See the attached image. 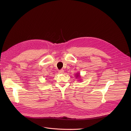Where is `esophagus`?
I'll return each instance as SVG.
<instances>
[{
  "label": "esophagus",
  "instance_id": "obj_1",
  "mask_svg": "<svg viewBox=\"0 0 131 131\" xmlns=\"http://www.w3.org/2000/svg\"><path fill=\"white\" fill-rule=\"evenodd\" d=\"M58 72H59V73L61 74V73H63L64 72V71L63 70H59Z\"/></svg>",
  "mask_w": 131,
  "mask_h": 131
}]
</instances>
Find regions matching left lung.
Segmentation results:
<instances>
[{
	"instance_id": "obj_1",
	"label": "left lung",
	"mask_w": 131,
	"mask_h": 131,
	"mask_svg": "<svg viewBox=\"0 0 131 131\" xmlns=\"http://www.w3.org/2000/svg\"><path fill=\"white\" fill-rule=\"evenodd\" d=\"M78 77H79V75H78V74H77V78Z\"/></svg>"
}]
</instances>
